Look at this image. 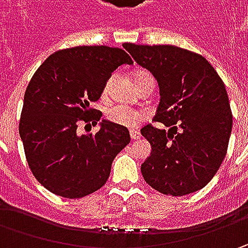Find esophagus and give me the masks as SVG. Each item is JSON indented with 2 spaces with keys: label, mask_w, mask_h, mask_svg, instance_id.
I'll return each mask as SVG.
<instances>
[{
  "label": "esophagus",
  "mask_w": 248,
  "mask_h": 248,
  "mask_svg": "<svg viewBox=\"0 0 248 248\" xmlns=\"http://www.w3.org/2000/svg\"><path fill=\"white\" fill-rule=\"evenodd\" d=\"M129 137H131V139L135 140V139L140 138V134H139L138 131H135V129H131V131H129Z\"/></svg>",
  "instance_id": "34e87169"
}]
</instances>
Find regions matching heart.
Returning a JSON list of instances; mask_svg holds the SVG:
<instances>
[{"label":"heart","mask_w":248,"mask_h":248,"mask_svg":"<svg viewBox=\"0 0 248 248\" xmlns=\"http://www.w3.org/2000/svg\"><path fill=\"white\" fill-rule=\"evenodd\" d=\"M146 76H150V74L146 72H138L135 74V81H138L142 77H146ZM110 82H111V80L108 81L106 87H105V91L109 90ZM106 117H108L109 121L117 124V125L127 127V128H132V127H137L140 121L145 120L146 113L142 111V110L128 109V108H125V106H120V105H117V106L110 108V109L106 111Z\"/></svg>","instance_id":"heart-1"}]
</instances>
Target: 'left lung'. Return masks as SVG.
I'll use <instances>...</instances> for the list:
<instances>
[{"mask_svg":"<svg viewBox=\"0 0 248 248\" xmlns=\"http://www.w3.org/2000/svg\"><path fill=\"white\" fill-rule=\"evenodd\" d=\"M123 46L155 76L160 103L152 124L140 129L152 153L140 167L143 179L163 195L185 196L204 187L226 156L232 111L218 73L202 55L174 45Z\"/></svg>","mask_w":248,"mask_h":248,"instance_id":"8db88e82","label":"left lung"}]
</instances>
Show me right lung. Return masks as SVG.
<instances>
[{
    "label": "right lung",
    "instance_id": "add662e5",
    "mask_svg": "<svg viewBox=\"0 0 248 248\" xmlns=\"http://www.w3.org/2000/svg\"><path fill=\"white\" fill-rule=\"evenodd\" d=\"M121 64H132L124 49L74 46L52 53L29 82L19 134L33 175L55 195L80 199L96 192L129 143L128 129L108 120L95 135L77 134L80 123L100 120L102 113L90 103L99 99Z\"/></svg>",
    "mask_w": 248,
    "mask_h": 248
}]
</instances>
